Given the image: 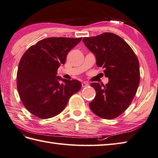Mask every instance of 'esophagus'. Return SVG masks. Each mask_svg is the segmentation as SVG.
Returning <instances> with one entry per match:
<instances>
[{
    "label": "esophagus",
    "mask_w": 158,
    "mask_h": 158,
    "mask_svg": "<svg viewBox=\"0 0 158 158\" xmlns=\"http://www.w3.org/2000/svg\"><path fill=\"white\" fill-rule=\"evenodd\" d=\"M81 85H82V87H87V86H88L89 85V84L88 83H86V82H82L81 83Z\"/></svg>",
    "instance_id": "obj_1"
}]
</instances>
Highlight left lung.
Instances as JSON below:
<instances>
[{
	"instance_id": "8db88e82",
	"label": "left lung",
	"mask_w": 158,
	"mask_h": 158,
	"mask_svg": "<svg viewBox=\"0 0 158 158\" xmlns=\"http://www.w3.org/2000/svg\"><path fill=\"white\" fill-rule=\"evenodd\" d=\"M83 42L109 79L106 85L91 83L96 96L89 108L102 118H115L127 109L137 92L140 83L137 56L124 40L112 33L83 38Z\"/></svg>"
}]
</instances>
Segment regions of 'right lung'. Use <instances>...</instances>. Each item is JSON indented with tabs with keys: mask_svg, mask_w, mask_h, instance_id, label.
I'll return each mask as SVG.
<instances>
[{
	"mask_svg": "<svg viewBox=\"0 0 158 158\" xmlns=\"http://www.w3.org/2000/svg\"><path fill=\"white\" fill-rule=\"evenodd\" d=\"M82 38H48L31 46L21 57L17 72V89L29 112L40 118L61 113L70 97L81 88L78 80L61 79L57 69L66 62L69 52ZM61 81V82L59 81Z\"/></svg>",
	"mask_w": 158,
	"mask_h": 158,
	"instance_id": "right-lung-1",
	"label": "right lung"
}]
</instances>
